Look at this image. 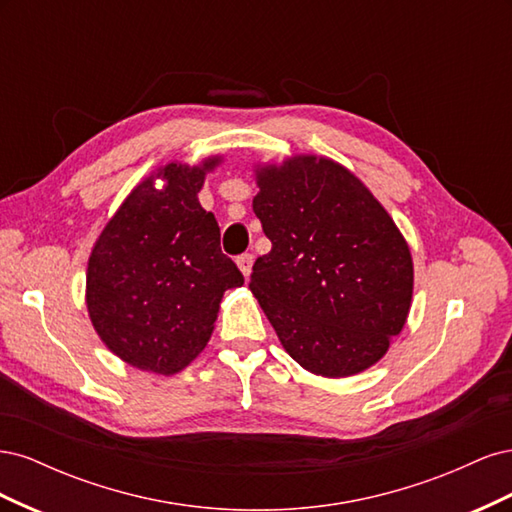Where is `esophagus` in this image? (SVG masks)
Here are the masks:
<instances>
[{
    "label": "esophagus",
    "instance_id": "34e87169",
    "mask_svg": "<svg viewBox=\"0 0 512 512\" xmlns=\"http://www.w3.org/2000/svg\"><path fill=\"white\" fill-rule=\"evenodd\" d=\"M237 265H239V269H241V273H243L245 277H250L252 265H254V254H241V256L237 258Z\"/></svg>",
    "mask_w": 512,
    "mask_h": 512
}]
</instances>
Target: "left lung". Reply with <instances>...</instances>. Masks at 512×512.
I'll list each match as a JSON object with an SVG mask.
<instances>
[{
    "mask_svg": "<svg viewBox=\"0 0 512 512\" xmlns=\"http://www.w3.org/2000/svg\"><path fill=\"white\" fill-rule=\"evenodd\" d=\"M254 213L271 252L250 290L284 350L307 371L346 378L378 363L404 329L410 247L363 181L329 158L256 168Z\"/></svg>",
    "mask_w": 512,
    "mask_h": 512,
    "instance_id": "obj_1",
    "label": "left lung"
}]
</instances>
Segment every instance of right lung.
<instances>
[{
	"instance_id": "obj_1",
	"label": "right lung",
	"mask_w": 512,
	"mask_h": 512,
	"mask_svg": "<svg viewBox=\"0 0 512 512\" xmlns=\"http://www.w3.org/2000/svg\"><path fill=\"white\" fill-rule=\"evenodd\" d=\"M220 164L170 162L143 179L104 226L87 262V312L106 348L132 367L173 376L205 350L228 288L243 275L198 203ZM165 185L155 188V179Z\"/></svg>"
}]
</instances>
